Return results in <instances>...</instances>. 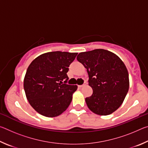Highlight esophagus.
Here are the masks:
<instances>
[{
    "mask_svg": "<svg viewBox=\"0 0 148 148\" xmlns=\"http://www.w3.org/2000/svg\"><path fill=\"white\" fill-rule=\"evenodd\" d=\"M86 86V83H85L83 85H79V86H78V87H79V88H81V87H83Z\"/></svg>",
    "mask_w": 148,
    "mask_h": 148,
    "instance_id": "34e87169",
    "label": "esophagus"
}]
</instances>
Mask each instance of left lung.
Segmentation results:
<instances>
[{
    "label": "left lung",
    "instance_id": "1",
    "mask_svg": "<svg viewBox=\"0 0 148 148\" xmlns=\"http://www.w3.org/2000/svg\"><path fill=\"white\" fill-rule=\"evenodd\" d=\"M77 60L89 75L91 96L86 98L87 107L94 114L107 116L123 102L129 88V72L119 57L103 49L81 52Z\"/></svg>",
    "mask_w": 148,
    "mask_h": 148
}]
</instances>
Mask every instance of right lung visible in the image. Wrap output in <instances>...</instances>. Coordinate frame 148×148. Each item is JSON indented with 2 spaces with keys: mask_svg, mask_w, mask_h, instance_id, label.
<instances>
[{
  "mask_svg": "<svg viewBox=\"0 0 148 148\" xmlns=\"http://www.w3.org/2000/svg\"><path fill=\"white\" fill-rule=\"evenodd\" d=\"M77 53L47 52L34 59L24 77L27 100L38 114L47 117L61 115L71 103L77 86L64 84L69 79V65Z\"/></svg>",
  "mask_w": 148,
  "mask_h": 148,
  "instance_id": "right-lung-1",
  "label": "right lung"
}]
</instances>
